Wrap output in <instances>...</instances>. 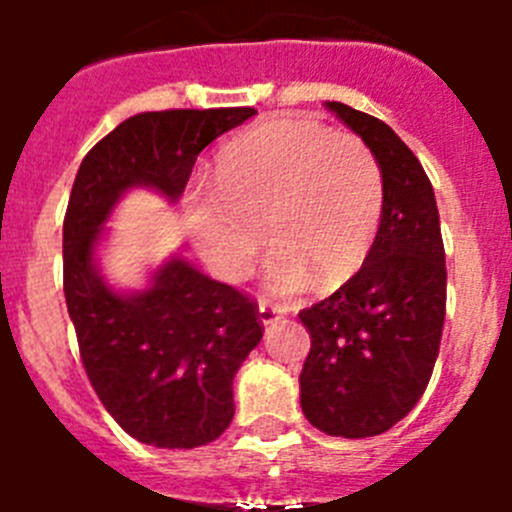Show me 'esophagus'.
<instances>
[{"instance_id":"34e87169","label":"esophagus","mask_w":512,"mask_h":512,"mask_svg":"<svg viewBox=\"0 0 512 512\" xmlns=\"http://www.w3.org/2000/svg\"><path fill=\"white\" fill-rule=\"evenodd\" d=\"M284 318V310L277 305H271L269 300H259V320L264 325H271L277 323V320Z\"/></svg>"}]
</instances>
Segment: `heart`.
Here are the masks:
<instances>
[{"mask_svg": "<svg viewBox=\"0 0 512 512\" xmlns=\"http://www.w3.org/2000/svg\"><path fill=\"white\" fill-rule=\"evenodd\" d=\"M382 202V169L364 140L277 117L223 148L217 189L189 194L184 228L225 279H241L269 235L277 248L264 279L292 295L354 277L377 238Z\"/></svg>", "mask_w": 512, "mask_h": 512, "instance_id": "obj_1", "label": "heart"}]
</instances>
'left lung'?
<instances>
[{"mask_svg": "<svg viewBox=\"0 0 512 512\" xmlns=\"http://www.w3.org/2000/svg\"><path fill=\"white\" fill-rule=\"evenodd\" d=\"M379 161L377 238L341 289L300 312L310 354L300 405L318 431L366 438L390 431L423 397L446 318V253L436 194L395 130L341 102H325Z\"/></svg>", "mask_w": 512, "mask_h": 512, "instance_id": "left-lung-1", "label": "left lung"}]
</instances>
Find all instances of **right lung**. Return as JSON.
<instances>
[{"instance_id":"add662e5","label":"right lung","mask_w":512,"mask_h":512,"mask_svg":"<svg viewBox=\"0 0 512 512\" xmlns=\"http://www.w3.org/2000/svg\"><path fill=\"white\" fill-rule=\"evenodd\" d=\"M256 115L253 107L140 112L120 122L76 171L63 220V295L94 392L122 431L158 449L223 436L235 413L233 377L259 346V307L182 256L143 289L104 279V223L130 189L182 197L202 148Z\"/></svg>"}]
</instances>
